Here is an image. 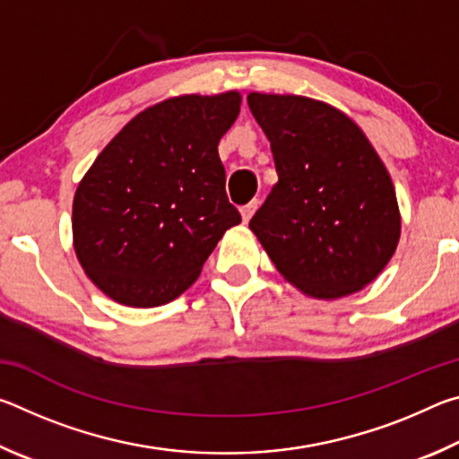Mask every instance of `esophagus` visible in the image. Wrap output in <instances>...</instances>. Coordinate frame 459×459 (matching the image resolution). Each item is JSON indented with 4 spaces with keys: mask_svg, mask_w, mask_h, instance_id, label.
Masks as SVG:
<instances>
[{
    "mask_svg": "<svg viewBox=\"0 0 459 459\" xmlns=\"http://www.w3.org/2000/svg\"><path fill=\"white\" fill-rule=\"evenodd\" d=\"M257 206H259V200L255 198V200L248 202V204H245L243 208H240V216H243V222L251 221V216L255 214V211H257Z\"/></svg>",
    "mask_w": 459,
    "mask_h": 459,
    "instance_id": "esophagus-1",
    "label": "esophagus"
}]
</instances>
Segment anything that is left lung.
I'll list each match as a JSON object with an SVG mask.
<instances>
[{
    "label": "left lung",
    "instance_id": "obj_1",
    "mask_svg": "<svg viewBox=\"0 0 459 459\" xmlns=\"http://www.w3.org/2000/svg\"><path fill=\"white\" fill-rule=\"evenodd\" d=\"M247 103L279 176L248 227L279 273L312 298L362 290L401 235L385 164L352 119L320 100L251 92Z\"/></svg>",
    "mask_w": 459,
    "mask_h": 459
}]
</instances>
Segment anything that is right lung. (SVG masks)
<instances>
[{
	"mask_svg": "<svg viewBox=\"0 0 459 459\" xmlns=\"http://www.w3.org/2000/svg\"><path fill=\"white\" fill-rule=\"evenodd\" d=\"M240 95H186L145 108L99 153L74 194V251L108 298L131 307L176 299L196 281L227 229L219 142Z\"/></svg>",
	"mask_w": 459,
	"mask_h": 459,
	"instance_id": "right-lung-1",
	"label": "right lung"
}]
</instances>
